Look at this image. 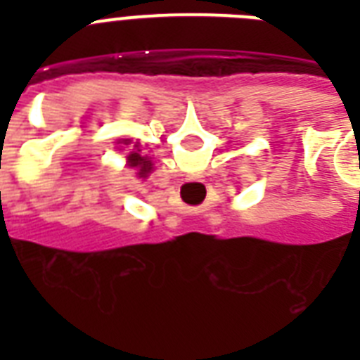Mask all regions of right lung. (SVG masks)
<instances>
[{
	"label": "right lung",
	"mask_w": 360,
	"mask_h": 360,
	"mask_svg": "<svg viewBox=\"0 0 360 360\" xmlns=\"http://www.w3.org/2000/svg\"><path fill=\"white\" fill-rule=\"evenodd\" d=\"M120 143L130 146L132 140H121ZM127 166H129V168H134L136 175L141 177V179H146L147 175L153 172L151 158L147 157V155H143V151L140 149V141H134V146H132V149H130L129 155H127Z\"/></svg>",
	"instance_id": "right-lung-1"
}]
</instances>
